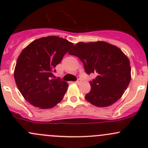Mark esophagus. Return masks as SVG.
I'll use <instances>...</instances> for the list:
<instances>
[{
  "instance_id": "obj_1",
  "label": "esophagus",
  "mask_w": 148,
  "mask_h": 148,
  "mask_svg": "<svg viewBox=\"0 0 148 148\" xmlns=\"http://www.w3.org/2000/svg\"><path fill=\"white\" fill-rule=\"evenodd\" d=\"M75 83L76 84H80V83H81V80H80V79H78V80H77V81L75 82Z\"/></svg>"
}]
</instances>
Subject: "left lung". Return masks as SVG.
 Segmentation results:
<instances>
[{"instance_id":"1","label":"left lung","mask_w":148,"mask_h":148,"mask_svg":"<svg viewBox=\"0 0 148 148\" xmlns=\"http://www.w3.org/2000/svg\"><path fill=\"white\" fill-rule=\"evenodd\" d=\"M68 53L80 58L87 74L97 75L90 82L87 101L108 107L122 97L130 82L131 68L128 58L119 48L105 41L80 42Z\"/></svg>"}]
</instances>
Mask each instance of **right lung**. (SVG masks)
I'll return each mask as SVG.
<instances>
[{"label":"right lung","instance_id":"1","mask_svg":"<svg viewBox=\"0 0 148 148\" xmlns=\"http://www.w3.org/2000/svg\"><path fill=\"white\" fill-rule=\"evenodd\" d=\"M73 46L66 39L52 36L35 40L23 50L14 78L26 101L35 107L49 109L63 100L68 84L60 77L53 78L52 72Z\"/></svg>","mask_w":148,"mask_h":148}]
</instances>
